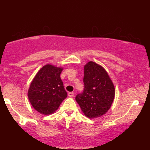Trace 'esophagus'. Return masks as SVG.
I'll return each mask as SVG.
<instances>
[{
    "label": "esophagus",
    "mask_w": 150,
    "mask_h": 150,
    "mask_svg": "<svg viewBox=\"0 0 150 150\" xmlns=\"http://www.w3.org/2000/svg\"><path fill=\"white\" fill-rule=\"evenodd\" d=\"M74 92H69L68 93V96L69 98H72L74 97Z\"/></svg>",
    "instance_id": "1"
}]
</instances>
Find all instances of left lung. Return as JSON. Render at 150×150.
Masks as SVG:
<instances>
[{
	"label": "left lung",
	"instance_id": "left-lung-1",
	"mask_svg": "<svg viewBox=\"0 0 150 150\" xmlns=\"http://www.w3.org/2000/svg\"><path fill=\"white\" fill-rule=\"evenodd\" d=\"M85 89L76 100L87 117L98 118L106 114L113 102L115 89L111 79L102 65L89 61L84 66Z\"/></svg>",
	"mask_w": 150,
	"mask_h": 150
}]
</instances>
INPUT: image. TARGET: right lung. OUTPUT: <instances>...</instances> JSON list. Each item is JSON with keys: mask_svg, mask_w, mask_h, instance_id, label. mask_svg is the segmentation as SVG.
<instances>
[{"mask_svg": "<svg viewBox=\"0 0 150 150\" xmlns=\"http://www.w3.org/2000/svg\"><path fill=\"white\" fill-rule=\"evenodd\" d=\"M63 67L51 64L43 66L30 84L28 98L31 106L44 115L54 113L67 98L60 74Z\"/></svg>", "mask_w": 150, "mask_h": 150, "instance_id": "add662e5", "label": "right lung"}]
</instances>
